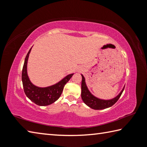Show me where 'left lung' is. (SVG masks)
<instances>
[{"label": "left lung", "instance_id": "obj_1", "mask_svg": "<svg viewBox=\"0 0 147 147\" xmlns=\"http://www.w3.org/2000/svg\"><path fill=\"white\" fill-rule=\"evenodd\" d=\"M82 77V99L83 101L86 104L87 106H89L90 108L94 110H102L107 108L111 107L114 103H116V101L119 100V98L121 96L125 86L123 88L121 91L119 92V94L116 96L115 98L111 100H102L100 98H96L94 95L92 94L89 90L88 89L87 86L85 83V79L84 76L81 74Z\"/></svg>", "mask_w": 147, "mask_h": 147}]
</instances>
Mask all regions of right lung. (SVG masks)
<instances>
[{
	"mask_svg": "<svg viewBox=\"0 0 147 147\" xmlns=\"http://www.w3.org/2000/svg\"><path fill=\"white\" fill-rule=\"evenodd\" d=\"M31 48L26 55L22 69V81L24 90L26 96L36 105L40 106L49 105L54 103L60 98L65 85L69 82L74 74H68L59 82L49 87H39L33 85L29 80L27 73L28 60Z\"/></svg>",
	"mask_w": 147,
	"mask_h": 147,
	"instance_id": "obj_1",
	"label": "right lung"
}]
</instances>
